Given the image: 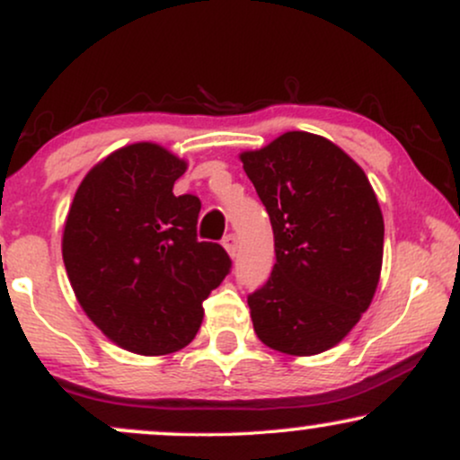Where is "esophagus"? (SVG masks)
<instances>
[{"label":"esophagus","instance_id":"34e87169","mask_svg":"<svg viewBox=\"0 0 460 460\" xmlns=\"http://www.w3.org/2000/svg\"><path fill=\"white\" fill-rule=\"evenodd\" d=\"M223 246L226 248V252H229L231 257H235V255H237V248H240V244H237V235H235V234H229V235H225V240H223Z\"/></svg>","mask_w":460,"mask_h":460}]
</instances>
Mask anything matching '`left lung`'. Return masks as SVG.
Wrapping results in <instances>:
<instances>
[{"label": "left lung", "mask_w": 460, "mask_h": 460, "mask_svg": "<svg viewBox=\"0 0 460 460\" xmlns=\"http://www.w3.org/2000/svg\"><path fill=\"white\" fill-rule=\"evenodd\" d=\"M274 231L270 279L248 296L272 350L320 355L361 320L383 266L381 205L366 172L331 140L288 131L240 153Z\"/></svg>", "instance_id": "1"}]
</instances>
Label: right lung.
Masks as SVG:
<instances>
[{"mask_svg":"<svg viewBox=\"0 0 460 460\" xmlns=\"http://www.w3.org/2000/svg\"><path fill=\"white\" fill-rule=\"evenodd\" d=\"M186 168L155 142L128 145L88 171L66 216L62 260L77 303L136 355L188 346L231 270L223 246L197 240L200 200L172 194Z\"/></svg>","mask_w":460,"mask_h":460,"instance_id":"1","label":"right lung"}]
</instances>
